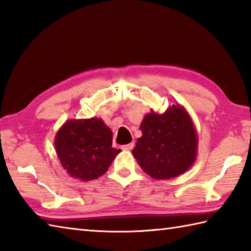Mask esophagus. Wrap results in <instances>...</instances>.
<instances>
[{"instance_id":"1","label":"esophagus","mask_w":251,"mask_h":251,"mask_svg":"<svg viewBox=\"0 0 251 251\" xmlns=\"http://www.w3.org/2000/svg\"><path fill=\"white\" fill-rule=\"evenodd\" d=\"M135 147V143L131 142V143H128V145H125V146H122V150H132Z\"/></svg>"}]
</instances>
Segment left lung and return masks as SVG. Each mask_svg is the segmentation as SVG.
<instances>
[{
  "mask_svg": "<svg viewBox=\"0 0 251 251\" xmlns=\"http://www.w3.org/2000/svg\"><path fill=\"white\" fill-rule=\"evenodd\" d=\"M140 129L142 136L131 153L150 177L172 179L193 166L199 138L184 106L173 104L162 114L151 110L143 117Z\"/></svg>",
  "mask_w": 251,
  "mask_h": 251,
  "instance_id": "obj_1",
  "label": "left lung"
}]
</instances>
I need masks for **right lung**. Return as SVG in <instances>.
<instances>
[{
  "label": "right lung",
  "mask_w": 251,
  "mask_h": 251,
  "mask_svg": "<svg viewBox=\"0 0 251 251\" xmlns=\"http://www.w3.org/2000/svg\"><path fill=\"white\" fill-rule=\"evenodd\" d=\"M112 136L102 119L67 121L54 140L61 166L69 176L82 181L101 177L121 152L112 148Z\"/></svg>",
  "instance_id": "obj_1"
}]
</instances>
